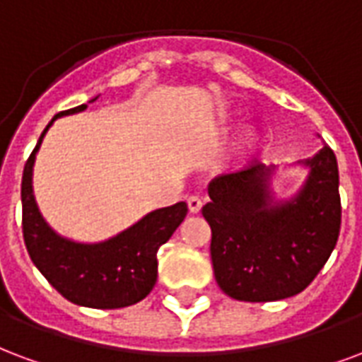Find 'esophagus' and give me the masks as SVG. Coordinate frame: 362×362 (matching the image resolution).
I'll use <instances>...</instances> for the list:
<instances>
[{"instance_id":"1","label":"esophagus","mask_w":362,"mask_h":362,"mask_svg":"<svg viewBox=\"0 0 362 362\" xmlns=\"http://www.w3.org/2000/svg\"><path fill=\"white\" fill-rule=\"evenodd\" d=\"M203 207V202H202V197L199 195H189L188 197V209H189V213H199Z\"/></svg>"}]
</instances>
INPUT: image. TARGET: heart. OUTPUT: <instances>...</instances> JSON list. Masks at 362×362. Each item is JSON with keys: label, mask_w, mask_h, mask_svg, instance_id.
I'll use <instances>...</instances> for the list:
<instances>
[{"label": "heart", "mask_w": 362, "mask_h": 362, "mask_svg": "<svg viewBox=\"0 0 362 362\" xmlns=\"http://www.w3.org/2000/svg\"><path fill=\"white\" fill-rule=\"evenodd\" d=\"M253 144H255V136H253V134H251V132L245 134V138H243V146L251 147V146H253Z\"/></svg>", "instance_id": "obj_1"}]
</instances>
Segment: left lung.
Masks as SVG:
<instances>
[{
    "label": "left lung",
    "instance_id": "1",
    "mask_svg": "<svg viewBox=\"0 0 362 362\" xmlns=\"http://www.w3.org/2000/svg\"><path fill=\"white\" fill-rule=\"evenodd\" d=\"M307 180L291 199L270 189L274 167L253 165L216 176L203 216L211 226L216 284L238 301L264 303L297 296L336 247L341 224L338 160L324 146L310 159Z\"/></svg>",
    "mask_w": 362,
    "mask_h": 362
}]
</instances>
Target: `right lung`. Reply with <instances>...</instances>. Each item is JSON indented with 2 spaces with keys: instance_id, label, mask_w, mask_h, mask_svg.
<instances>
[{
  "instance_id": "obj_1",
  "label": "right lung",
  "mask_w": 362,
  "mask_h": 362,
  "mask_svg": "<svg viewBox=\"0 0 362 362\" xmlns=\"http://www.w3.org/2000/svg\"><path fill=\"white\" fill-rule=\"evenodd\" d=\"M98 98L90 99V103ZM84 105L57 113L53 120L84 111ZM45 127L23 173V235L32 263L45 280L71 303L92 309H120L141 301L157 282V251L186 218L184 202L157 209L122 230L120 234L99 243L72 242L59 235L40 213L32 170L45 132Z\"/></svg>"
}]
</instances>
